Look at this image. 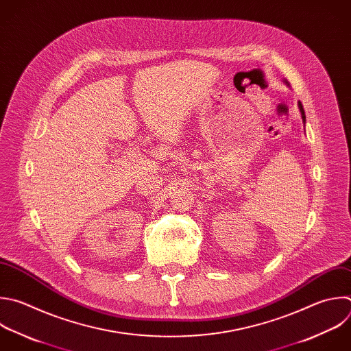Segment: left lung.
Returning a JSON list of instances; mask_svg holds the SVG:
<instances>
[{
  "mask_svg": "<svg viewBox=\"0 0 351 351\" xmlns=\"http://www.w3.org/2000/svg\"><path fill=\"white\" fill-rule=\"evenodd\" d=\"M285 84H288L287 81H285ZM298 106H299V110H300V114H302V121H303V124L306 123V115H304V108H303V106H302V103L299 101L298 103Z\"/></svg>",
  "mask_w": 351,
  "mask_h": 351,
  "instance_id": "left-lung-1",
  "label": "left lung"
}]
</instances>
